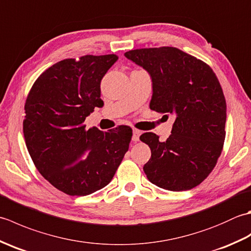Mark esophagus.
Returning a JSON list of instances; mask_svg holds the SVG:
<instances>
[{
	"label": "esophagus",
	"mask_w": 251,
	"mask_h": 251,
	"mask_svg": "<svg viewBox=\"0 0 251 251\" xmlns=\"http://www.w3.org/2000/svg\"><path fill=\"white\" fill-rule=\"evenodd\" d=\"M140 135H141V131L140 130H138V129H134L132 130V141H138L139 140V137H140Z\"/></svg>",
	"instance_id": "1"
}]
</instances>
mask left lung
Masks as SVG:
<instances>
[{
  "mask_svg": "<svg viewBox=\"0 0 251 251\" xmlns=\"http://www.w3.org/2000/svg\"><path fill=\"white\" fill-rule=\"evenodd\" d=\"M125 56L150 73V109L176 117L166 141L154 132L140 136L151 149L143 166L147 178L169 191L195 188L215 168L225 145L226 102L219 79L206 62L176 47L132 50Z\"/></svg>",
  "mask_w": 251,
  "mask_h": 251,
  "instance_id": "left-lung-1",
  "label": "left lung"
}]
</instances>
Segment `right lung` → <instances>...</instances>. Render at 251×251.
<instances>
[{"label":"right lung","mask_w":251,"mask_h":251,"mask_svg":"<svg viewBox=\"0 0 251 251\" xmlns=\"http://www.w3.org/2000/svg\"><path fill=\"white\" fill-rule=\"evenodd\" d=\"M115 54L86 55L55 63L32 85L25 104L24 136L36 169L56 189L84 196L104 188L128 151L132 129H86L101 108L100 83Z\"/></svg>","instance_id":"right-lung-1"}]
</instances>
